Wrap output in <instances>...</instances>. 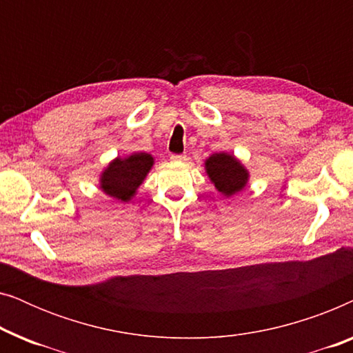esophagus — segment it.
Masks as SVG:
<instances>
[{"mask_svg":"<svg viewBox=\"0 0 353 353\" xmlns=\"http://www.w3.org/2000/svg\"><path fill=\"white\" fill-rule=\"evenodd\" d=\"M170 159L173 162H183L186 161V156H183V154H172Z\"/></svg>","mask_w":353,"mask_h":353,"instance_id":"34e87169","label":"esophagus"}]
</instances>
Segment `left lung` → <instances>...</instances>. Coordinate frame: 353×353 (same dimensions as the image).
Segmentation results:
<instances>
[{
    "label": "left lung",
    "instance_id": "left-lung-1",
    "mask_svg": "<svg viewBox=\"0 0 353 353\" xmlns=\"http://www.w3.org/2000/svg\"><path fill=\"white\" fill-rule=\"evenodd\" d=\"M205 173L214 183L215 190L225 197L243 191L249 181V170L238 157L228 152H215L204 162Z\"/></svg>",
    "mask_w": 353,
    "mask_h": 353
}]
</instances>
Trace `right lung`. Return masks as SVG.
<instances>
[{"label":"right lung","mask_w":353,"mask_h":353,"mask_svg":"<svg viewBox=\"0 0 353 353\" xmlns=\"http://www.w3.org/2000/svg\"><path fill=\"white\" fill-rule=\"evenodd\" d=\"M154 165L148 152H133L127 157H115L99 176V188L105 196L120 202L132 201L144 178Z\"/></svg>","instance_id":"right-lung-1"}]
</instances>
